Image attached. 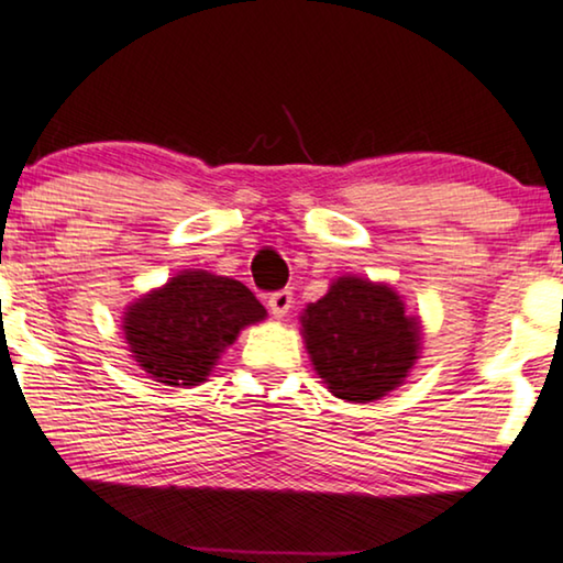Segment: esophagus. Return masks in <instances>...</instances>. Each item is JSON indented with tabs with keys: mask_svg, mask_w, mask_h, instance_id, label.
Here are the masks:
<instances>
[{
	"mask_svg": "<svg viewBox=\"0 0 563 563\" xmlns=\"http://www.w3.org/2000/svg\"><path fill=\"white\" fill-rule=\"evenodd\" d=\"M292 306V290H275L267 296V308H271L273 319H283V316H288Z\"/></svg>",
	"mask_w": 563,
	"mask_h": 563,
	"instance_id": "34e87169",
	"label": "esophagus"
}]
</instances>
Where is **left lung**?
Returning <instances> with one entry per match:
<instances>
[{
	"label": "left lung",
	"instance_id": "1",
	"mask_svg": "<svg viewBox=\"0 0 563 563\" xmlns=\"http://www.w3.org/2000/svg\"><path fill=\"white\" fill-rule=\"evenodd\" d=\"M306 350L329 393L350 402H372L402 385L421 352V321L390 285L339 278L327 296L308 303Z\"/></svg>",
	"mask_w": 563,
	"mask_h": 563
}]
</instances>
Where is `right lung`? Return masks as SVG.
Listing matches in <instances>:
<instances>
[{"label":"right lung","mask_w":563,"mask_h":563,"mask_svg":"<svg viewBox=\"0 0 563 563\" xmlns=\"http://www.w3.org/2000/svg\"><path fill=\"white\" fill-rule=\"evenodd\" d=\"M265 316V306L240 280L184 271L126 308L124 339L155 383L194 387L240 331Z\"/></svg>","instance_id":"add662e5"}]
</instances>
